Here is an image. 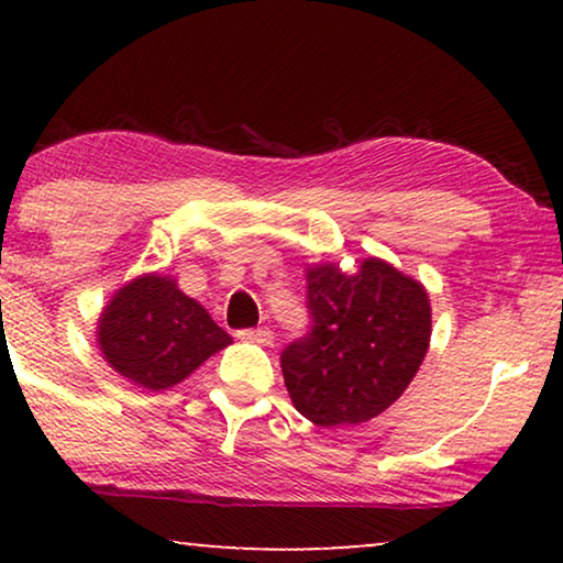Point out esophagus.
<instances>
[{"label":"esophagus","instance_id":"1","mask_svg":"<svg viewBox=\"0 0 563 563\" xmlns=\"http://www.w3.org/2000/svg\"><path fill=\"white\" fill-rule=\"evenodd\" d=\"M238 338H243V341H251V343H258V345H272L274 343V333L268 328L238 330Z\"/></svg>","mask_w":563,"mask_h":563}]
</instances>
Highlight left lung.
Returning <instances> with one entry per match:
<instances>
[{
  "label": "left lung",
  "instance_id": "1",
  "mask_svg": "<svg viewBox=\"0 0 563 563\" xmlns=\"http://www.w3.org/2000/svg\"><path fill=\"white\" fill-rule=\"evenodd\" d=\"M310 330L282 351L297 412L314 426H356L399 399L430 343L426 289L379 258L353 276L325 264L307 274Z\"/></svg>",
  "mask_w": 563,
  "mask_h": 563
}]
</instances>
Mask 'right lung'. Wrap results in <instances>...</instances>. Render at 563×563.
Here are the masks:
<instances>
[{
	"mask_svg": "<svg viewBox=\"0 0 563 563\" xmlns=\"http://www.w3.org/2000/svg\"><path fill=\"white\" fill-rule=\"evenodd\" d=\"M230 335L168 276H141L122 287L99 318V349L130 382L168 389L202 366Z\"/></svg>",
	"mask_w": 563,
	"mask_h": 563,
	"instance_id": "right-lung-1",
	"label": "right lung"
}]
</instances>
